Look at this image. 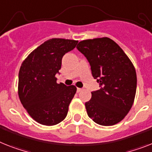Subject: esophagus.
<instances>
[{
  "mask_svg": "<svg viewBox=\"0 0 152 152\" xmlns=\"http://www.w3.org/2000/svg\"><path fill=\"white\" fill-rule=\"evenodd\" d=\"M82 90H83V89H82V88H77V92H81V91H82Z\"/></svg>",
  "mask_w": 152,
  "mask_h": 152,
  "instance_id": "1",
  "label": "esophagus"
}]
</instances>
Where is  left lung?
<instances>
[{"instance_id":"8db88e82","label":"left lung","mask_w":152,"mask_h":152,"mask_svg":"<svg viewBox=\"0 0 152 152\" xmlns=\"http://www.w3.org/2000/svg\"><path fill=\"white\" fill-rule=\"evenodd\" d=\"M77 49L89 62L100 87L85 102L88 116L102 126L120 122L132 107L136 94L134 65L119 45L107 37L81 41Z\"/></svg>"}]
</instances>
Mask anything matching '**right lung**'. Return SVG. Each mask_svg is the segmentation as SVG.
I'll return each instance as SVG.
<instances>
[{
	"label": "right lung",
	"mask_w": 152,
	"mask_h": 152,
	"mask_svg": "<svg viewBox=\"0 0 152 152\" xmlns=\"http://www.w3.org/2000/svg\"><path fill=\"white\" fill-rule=\"evenodd\" d=\"M78 41L51 39L34 50L23 61L18 74V96L22 106L39 124L53 126L67 116L77 88L56 83L65 53Z\"/></svg>",
	"instance_id": "obj_1"
}]
</instances>
